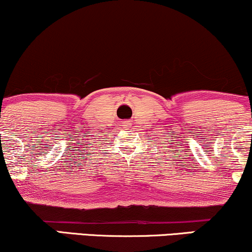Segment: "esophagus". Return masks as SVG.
<instances>
[{
	"mask_svg": "<svg viewBox=\"0 0 252 252\" xmlns=\"http://www.w3.org/2000/svg\"><path fill=\"white\" fill-rule=\"evenodd\" d=\"M123 124H126V126H128V124H129V123H128V122H126V123H123Z\"/></svg>",
	"mask_w": 252,
	"mask_h": 252,
	"instance_id": "obj_1",
	"label": "esophagus"
}]
</instances>
